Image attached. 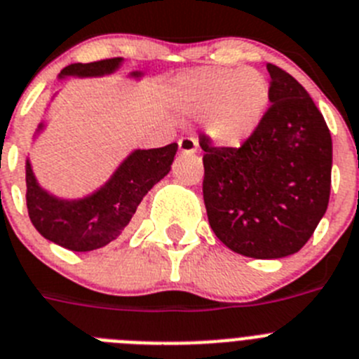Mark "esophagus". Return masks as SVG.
Returning a JSON list of instances; mask_svg holds the SVG:
<instances>
[{"label":"esophagus","instance_id":"obj_1","mask_svg":"<svg viewBox=\"0 0 359 359\" xmlns=\"http://www.w3.org/2000/svg\"><path fill=\"white\" fill-rule=\"evenodd\" d=\"M198 142L195 137H182V139H179V149L182 154H195Z\"/></svg>","mask_w":359,"mask_h":359}]
</instances>
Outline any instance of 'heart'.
<instances>
[{
	"instance_id": "b5f03b06",
	"label": "heart",
	"mask_w": 359,
	"mask_h": 359,
	"mask_svg": "<svg viewBox=\"0 0 359 359\" xmlns=\"http://www.w3.org/2000/svg\"><path fill=\"white\" fill-rule=\"evenodd\" d=\"M171 97L184 114L204 115L211 141L235 148L262 123L271 88L267 77L255 68L201 67L177 77Z\"/></svg>"
}]
</instances>
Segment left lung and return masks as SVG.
Here are the masks:
<instances>
[{"label": "left lung", "mask_w": 359, "mask_h": 359, "mask_svg": "<svg viewBox=\"0 0 359 359\" xmlns=\"http://www.w3.org/2000/svg\"><path fill=\"white\" fill-rule=\"evenodd\" d=\"M271 106L238 148L205 133L204 204L217 238L238 255L283 258L300 251L327 211L332 139L304 86L267 65Z\"/></svg>", "instance_id": "1"}]
</instances>
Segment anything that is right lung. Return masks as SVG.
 I'll list each match as a JSON object with an SVG mask.
<instances>
[{
	"mask_svg": "<svg viewBox=\"0 0 359 359\" xmlns=\"http://www.w3.org/2000/svg\"><path fill=\"white\" fill-rule=\"evenodd\" d=\"M123 59L74 63L61 77H95L117 70ZM132 76H141L133 72ZM43 130V124H39ZM177 142L154 149H135L99 191L81 201H61L41 189L27 161V210L34 227L46 240L70 251H93L123 235L146 193L170 173Z\"/></svg>",
	"mask_w": 359,
	"mask_h": 359,
	"instance_id": "1",
	"label": "right lung"
}]
</instances>
